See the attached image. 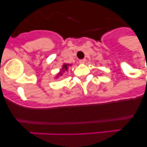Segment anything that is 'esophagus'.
I'll list each match as a JSON object with an SVG mask.
<instances>
[{"label":"esophagus","mask_w":147,"mask_h":147,"mask_svg":"<svg viewBox=\"0 0 147 147\" xmlns=\"http://www.w3.org/2000/svg\"><path fill=\"white\" fill-rule=\"evenodd\" d=\"M85 61H86V59H80V63H85Z\"/></svg>","instance_id":"34e87169"}]
</instances>
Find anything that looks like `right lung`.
<instances>
[{
	"label": "right lung",
	"mask_w": 147,
	"mask_h": 147,
	"mask_svg": "<svg viewBox=\"0 0 147 147\" xmlns=\"http://www.w3.org/2000/svg\"><path fill=\"white\" fill-rule=\"evenodd\" d=\"M67 66H68V65L67 64H65L63 65V66H62V71H67ZM59 76H62V73H59Z\"/></svg>",
	"instance_id": "add662e5"
}]
</instances>
